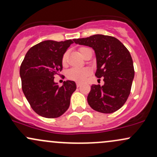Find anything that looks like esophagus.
<instances>
[{
  "label": "esophagus",
  "instance_id": "1",
  "mask_svg": "<svg viewBox=\"0 0 157 157\" xmlns=\"http://www.w3.org/2000/svg\"><path fill=\"white\" fill-rule=\"evenodd\" d=\"M80 86H81V83H80V82H77V88H78V87H80Z\"/></svg>",
  "mask_w": 157,
  "mask_h": 157
}]
</instances>
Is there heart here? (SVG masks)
I'll return each mask as SVG.
<instances>
[{"instance_id": "heart-1", "label": "heart", "mask_w": 157, "mask_h": 157, "mask_svg": "<svg viewBox=\"0 0 157 157\" xmlns=\"http://www.w3.org/2000/svg\"><path fill=\"white\" fill-rule=\"evenodd\" d=\"M85 47H81L79 48V52H80V54L81 55H82V52H83ZM66 59H67V54H64L63 56L62 59V63L63 64H66ZM90 70L89 68H73L71 69H70L69 71H68L67 76L69 79L72 80L78 81V82H82L86 79V77L89 76Z\"/></svg>"}]
</instances>
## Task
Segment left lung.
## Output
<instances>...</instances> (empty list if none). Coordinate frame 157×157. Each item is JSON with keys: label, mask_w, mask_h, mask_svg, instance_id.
<instances>
[{"label": "left lung", "mask_w": 157, "mask_h": 157, "mask_svg": "<svg viewBox=\"0 0 157 157\" xmlns=\"http://www.w3.org/2000/svg\"><path fill=\"white\" fill-rule=\"evenodd\" d=\"M73 40L94 50L97 67L95 76L102 77L105 82L102 86H91L88 103L98 112H115L125 104L131 93L134 68L130 52L118 39L109 35H94Z\"/></svg>", "instance_id": "1"}]
</instances>
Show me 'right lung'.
<instances>
[{"label":"right lung","instance_id":"right-lung-1","mask_svg":"<svg viewBox=\"0 0 157 157\" xmlns=\"http://www.w3.org/2000/svg\"><path fill=\"white\" fill-rule=\"evenodd\" d=\"M72 40H45L27 52L20 68L23 92L34 111L46 118H57L67 111L76 90L74 81L59 86L54 81L62 71L63 56Z\"/></svg>","mask_w":157,"mask_h":157}]
</instances>
